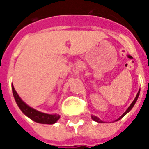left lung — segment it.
<instances>
[{"instance_id":"1","label":"left lung","mask_w":149,"mask_h":149,"mask_svg":"<svg viewBox=\"0 0 149 149\" xmlns=\"http://www.w3.org/2000/svg\"><path fill=\"white\" fill-rule=\"evenodd\" d=\"M139 94H140V91L138 92V93H137V95H136V98H135V99H134V100L132 101V103L131 104V105L128 107V109L126 110V112H125V113H124V114H123V115H122L121 116H120V118L118 119V120H119L120 119H121L122 117H124V116L126 115V114H127V113H128V112L132 109V107L134 106L135 103H136V100H137V98H138V97H139ZM92 118H93V120H95V121L100 122V123H101V122H102V121H101V120H100V119L98 118V117H97V116H92Z\"/></svg>"}]
</instances>
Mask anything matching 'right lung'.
Here are the masks:
<instances>
[{"label":"right lung","mask_w":149,"mask_h":149,"mask_svg":"<svg viewBox=\"0 0 149 149\" xmlns=\"http://www.w3.org/2000/svg\"><path fill=\"white\" fill-rule=\"evenodd\" d=\"M12 89H13V93L15 100L17 104L18 107L20 108V109L23 112L24 115L27 116L28 117H29L33 121L40 123V124L52 125V124L56 123L59 120V118H60L59 115H56V114L55 115H50V114L43 113V112H38L36 109L29 107L28 104L24 103L23 100H21V97H19L17 93L15 90L13 85L12 86Z\"/></svg>","instance_id":"add662e5"}]
</instances>
